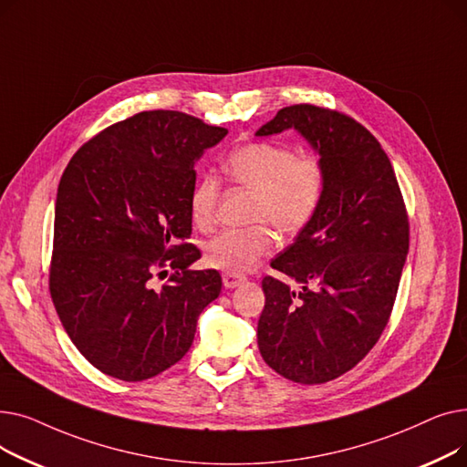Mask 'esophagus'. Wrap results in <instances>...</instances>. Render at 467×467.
Here are the masks:
<instances>
[{"label": "esophagus", "instance_id": "1", "mask_svg": "<svg viewBox=\"0 0 467 467\" xmlns=\"http://www.w3.org/2000/svg\"><path fill=\"white\" fill-rule=\"evenodd\" d=\"M244 282H246V276H242V275H236V273H225L223 275V285L227 289H234Z\"/></svg>", "mask_w": 467, "mask_h": 467}]
</instances>
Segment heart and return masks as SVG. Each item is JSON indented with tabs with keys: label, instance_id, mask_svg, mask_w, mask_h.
I'll return each instance as SVG.
<instances>
[{
	"label": "heart",
	"instance_id": "1",
	"mask_svg": "<svg viewBox=\"0 0 467 467\" xmlns=\"http://www.w3.org/2000/svg\"><path fill=\"white\" fill-rule=\"evenodd\" d=\"M223 174L254 192L246 229H227L204 246L210 266L227 273H246L275 248L273 226L284 236L305 231L322 206L326 192V166L312 153H299L285 143L252 141L233 150L223 164ZM219 182L206 174L192 187L189 210L196 229L208 231L215 223ZM268 224L272 226L267 227Z\"/></svg>",
	"mask_w": 467,
	"mask_h": 467
}]
</instances>
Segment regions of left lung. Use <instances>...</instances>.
<instances>
[{
  "mask_svg": "<svg viewBox=\"0 0 467 467\" xmlns=\"http://www.w3.org/2000/svg\"><path fill=\"white\" fill-rule=\"evenodd\" d=\"M296 129L326 166L320 210L265 276L257 345L268 367L301 384H324L377 345L409 252V217L394 168L352 117L310 104L284 108L255 134Z\"/></svg>",
  "mask_w": 467,
  "mask_h": 467,
  "instance_id": "obj_1",
  "label": "left lung"
}]
</instances>
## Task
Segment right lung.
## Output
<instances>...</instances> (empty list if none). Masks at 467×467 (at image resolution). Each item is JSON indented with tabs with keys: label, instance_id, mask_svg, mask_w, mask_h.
Wrapping results in <instances>:
<instances>
[{
	"label": "right lung",
	"instance_id": "obj_1",
	"mask_svg": "<svg viewBox=\"0 0 467 467\" xmlns=\"http://www.w3.org/2000/svg\"><path fill=\"white\" fill-rule=\"evenodd\" d=\"M227 136L182 111H141L90 138L60 178L48 289L98 371L140 382L178 363L217 299V271L189 268L194 162ZM175 271L154 287V278Z\"/></svg>",
	"mask_w": 467,
	"mask_h": 467
}]
</instances>
